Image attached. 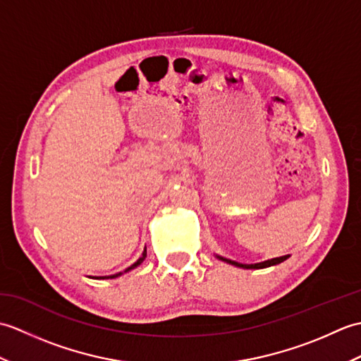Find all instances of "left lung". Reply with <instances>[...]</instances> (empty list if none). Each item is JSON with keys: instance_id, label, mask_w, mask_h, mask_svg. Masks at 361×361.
I'll return each instance as SVG.
<instances>
[{"instance_id": "obj_1", "label": "left lung", "mask_w": 361, "mask_h": 361, "mask_svg": "<svg viewBox=\"0 0 361 361\" xmlns=\"http://www.w3.org/2000/svg\"><path fill=\"white\" fill-rule=\"evenodd\" d=\"M221 260H225V262H228V264H231V265H235V267H240V268H267V267H271V265H278V264H281V262H283V260L286 259H288V256H282V257H276V259H271V260H265V262H260V264H251V265H248V264H239V262H234V260H229V259H224V257H220Z\"/></svg>"}]
</instances>
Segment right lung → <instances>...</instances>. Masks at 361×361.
<instances>
[{"label":"right lung","mask_w":361,"mask_h":361,"mask_svg":"<svg viewBox=\"0 0 361 361\" xmlns=\"http://www.w3.org/2000/svg\"><path fill=\"white\" fill-rule=\"evenodd\" d=\"M145 255H147V251H145V250H144V252H142V256H141L140 259H137V260H136V262H135L133 265H130V267L127 268V270H126V271H130V270H133V268H136L137 265H141V264H142V260L145 259ZM119 274H121V273H118V274H113V276H110V278H118V276H119Z\"/></svg>","instance_id":"obj_1"}]
</instances>
